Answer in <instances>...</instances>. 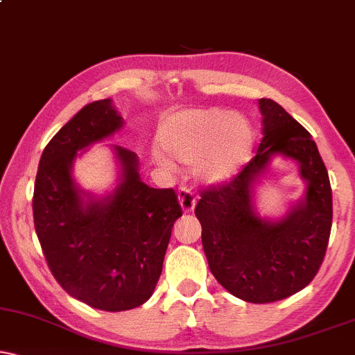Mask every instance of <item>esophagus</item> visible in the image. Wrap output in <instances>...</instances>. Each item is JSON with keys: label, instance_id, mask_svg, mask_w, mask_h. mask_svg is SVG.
<instances>
[{"label": "esophagus", "instance_id": "esophagus-1", "mask_svg": "<svg viewBox=\"0 0 355 355\" xmlns=\"http://www.w3.org/2000/svg\"><path fill=\"white\" fill-rule=\"evenodd\" d=\"M178 202H180L183 212H191L196 206V198L193 196V193L188 188H180L178 190Z\"/></svg>", "mask_w": 355, "mask_h": 355}]
</instances>
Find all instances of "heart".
Segmentation results:
<instances>
[{
    "mask_svg": "<svg viewBox=\"0 0 355 355\" xmlns=\"http://www.w3.org/2000/svg\"><path fill=\"white\" fill-rule=\"evenodd\" d=\"M155 162L175 168V160L195 163V177L205 185L216 187L230 182L247 162L252 146V126L242 113L220 107L183 108L170 113L160 123Z\"/></svg>",
    "mask_w": 355,
    "mask_h": 355,
    "instance_id": "heart-1",
    "label": "heart"
}]
</instances>
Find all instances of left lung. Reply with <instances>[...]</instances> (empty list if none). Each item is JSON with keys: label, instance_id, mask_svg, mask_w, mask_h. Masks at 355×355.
<instances>
[{"label": "left lung", "instance_id": "obj_1", "mask_svg": "<svg viewBox=\"0 0 355 355\" xmlns=\"http://www.w3.org/2000/svg\"><path fill=\"white\" fill-rule=\"evenodd\" d=\"M263 138L235 180L201 193L195 214L211 272L230 294L252 304L282 300L318 272L333 222L328 170L311 135L279 103L259 98ZM274 157L292 159L304 195L277 220L259 216L256 190Z\"/></svg>", "mask_w": 355, "mask_h": 355}]
</instances>
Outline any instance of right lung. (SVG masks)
Masks as SVG:
<instances>
[{
	"label": "right lung",
	"mask_w": 355,
	"mask_h": 355,
	"mask_svg": "<svg viewBox=\"0 0 355 355\" xmlns=\"http://www.w3.org/2000/svg\"><path fill=\"white\" fill-rule=\"evenodd\" d=\"M123 125L112 98L81 108L42 153L32 200L37 237L55 279L71 297L105 311L150 299L182 216L172 188L146 185L138 155L121 146H110L118 167L112 191L96 195L74 180L76 159Z\"/></svg>",
	"instance_id": "1"
}]
</instances>
